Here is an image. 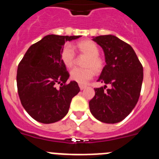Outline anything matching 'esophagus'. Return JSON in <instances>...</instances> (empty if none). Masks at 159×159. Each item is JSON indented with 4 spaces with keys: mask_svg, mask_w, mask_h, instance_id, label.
Here are the masks:
<instances>
[{
    "mask_svg": "<svg viewBox=\"0 0 159 159\" xmlns=\"http://www.w3.org/2000/svg\"><path fill=\"white\" fill-rule=\"evenodd\" d=\"M79 86H80V90H84V89H85V88H87V86H85V85H83V84H80Z\"/></svg>",
    "mask_w": 159,
    "mask_h": 159,
    "instance_id": "esophagus-1",
    "label": "esophagus"
}]
</instances>
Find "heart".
<instances>
[{"label":"heart","instance_id":"obj_1","mask_svg":"<svg viewBox=\"0 0 159 159\" xmlns=\"http://www.w3.org/2000/svg\"><path fill=\"white\" fill-rule=\"evenodd\" d=\"M75 48L81 54L86 55L87 58L84 62V67L74 68L70 72L71 80L79 84H86L93 77L95 71L99 72L103 67V61L99 56V48L96 43L90 40L79 41ZM75 52L70 46H66L61 52V60L67 67H72L75 64Z\"/></svg>","mask_w":159,"mask_h":159}]
</instances>
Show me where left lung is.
<instances>
[{
	"instance_id": "1",
	"label": "left lung",
	"mask_w": 159,
	"mask_h": 159,
	"mask_svg": "<svg viewBox=\"0 0 159 159\" xmlns=\"http://www.w3.org/2000/svg\"><path fill=\"white\" fill-rule=\"evenodd\" d=\"M92 40L103 50L106 65L97 80L105 85L95 88L90 111L102 123H119L137 104L143 80V66L131 46L117 36H93ZM107 85L111 88L105 90Z\"/></svg>"
}]
</instances>
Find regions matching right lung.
<instances>
[{"mask_svg": "<svg viewBox=\"0 0 159 159\" xmlns=\"http://www.w3.org/2000/svg\"><path fill=\"white\" fill-rule=\"evenodd\" d=\"M80 37L48 35L32 44L20 62L16 74L20 99L36 121L48 124L62 119L80 91L75 81L65 84L69 73L61 60L65 42ZM57 84L61 85L60 89Z\"/></svg>", "mask_w": 159, "mask_h": 159, "instance_id": "add662e5", "label": "right lung"}]
</instances>
